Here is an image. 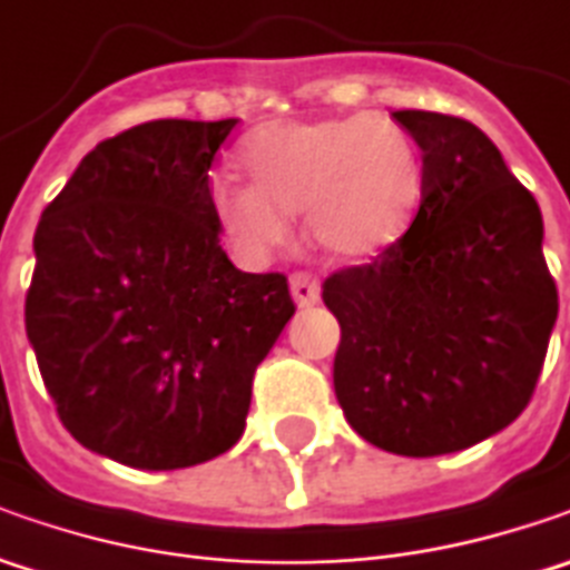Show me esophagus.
I'll return each mask as SVG.
<instances>
[{
  "label": "esophagus",
  "mask_w": 570,
  "mask_h": 570,
  "mask_svg": "<svg viewBox=\"0 0 570 570\" xmlns=\"http://www.w3.org/2000/svg\"><path fill=\"white\" fill-rule=\"evenodd\" d=\"M288 285H292V297L297 307H314L320 301V282L311 273H295Z\"/></svg>",
  "instance_id": "34e87169"
}]
</instances>
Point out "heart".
Segmentation results:
<instances>
[{"label": "heart", "instance_id": "obj_1", "mask_svg": "<svg viewBox=\"0 0 570 570\" xmlns=\"http://www.w3.org/2000/svg\"><path fill=\"white\" fill-rule=\"evenodd\" d=\"M240 167L250 187L218 180L208 206L247 266L288 244L297 212L320 250L362 259L400 240L422 203L419 145L381 114L263 122L240 145Z\"/></svg>", "mask_w": 570, "mask_h": 570}]
</instances>
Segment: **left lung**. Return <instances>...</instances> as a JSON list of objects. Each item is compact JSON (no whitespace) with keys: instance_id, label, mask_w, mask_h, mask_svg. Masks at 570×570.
Wrapping results in <instances>:
<instances>
[{"instance_id":"obj_1","label":"left lung","mask_w":570,"mask_h":570,"mask_svg":"<svg viewBox=\"0 0 570 570\" xmlns=\"http://www.w3.org/2000/svg\"><path fill=\"white\" fill-rule=\"evenodd\" d=\"M422 148V206L396 244L323 282L348 425L400 456L456 453L527 409L559 317L542 212L470 120L396 110Z\"/></svg>"}]
</instances>
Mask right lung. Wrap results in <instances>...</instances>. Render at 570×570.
I'll use <instances>...</instances> for the list:
<instances>
[{
  "label": "right lung",
  "mask_w": 570,
  "mask_h": 570,
  "mask_svg": "<svg viewBox=\"0 0 570 570\" xmlns=\"http://www.w3.org/2000/svg\"><path fill=\"white\" fill-rule=\"evenodd\" d=\"M237 120H151L88 151L33 234L24 326L81 448L136 470L230 450L295 314L282 273L218 244L208 167Z\"/></svg>",
  "instance_id": "add662e5"
}]
</instances>
